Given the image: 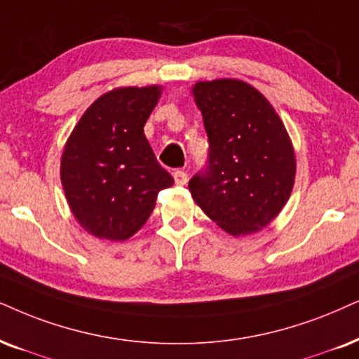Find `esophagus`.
I'll use <instances>...</instances> for the list:
<instances>
[{"instance_id": "1", "label": "esophagus", "mask_w": 359, "mask_h": 359, "mask_svg": "<svg viewBox=\"0 0 359 359\" xmlns=\"http://www.w3.org/2000/svg\"><path fill=\"white\" fill-rule=\"evenodd\" d=\"M187 179H189V177L184 170H175L174 172V180H175L177 185H185V184H187Z\"/></svg>"}]
</instances>
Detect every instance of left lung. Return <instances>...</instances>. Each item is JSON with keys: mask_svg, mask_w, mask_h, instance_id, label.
<instances>
[{"mask_svg": "<svg viewBox=\"0 0 359 359\" xmlns=\"http://www.w3.org/2000/svg\"><path fill=\"white\" fill-rule=\"evenodd\" d=\"M192 94L208 135V162L190 179V194L226 233H255L292 194L297 161L287 129L260 90L243 81H202Z\"/></svg>", "mask_w": 359, "mask_h": 359, "instance_id": "left-lung-1", "label": "left lung"}]
</instances>
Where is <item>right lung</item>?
Returning a JSON list of instances; mask_svg holds the SVG:
<instances>
[{
	"label": "right lung",
	"mask_w": 359,
	"mask_h": 359,
	"mask_svg": "<svg viewBox=\"0 0 359 359\" xmlns=\"http://www.w3.org/2000/svg\"><path fill=\"white\" fill-rule=\"evenodd\" d=\"M161 94V86L109 90L67 139L61 184L72 215L94 237H133L152 213L157 194L174 184L144 134Z\"/></svg>",
	"instance_id": "add662e5"
}]
</instances>
